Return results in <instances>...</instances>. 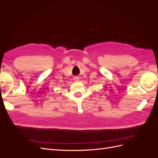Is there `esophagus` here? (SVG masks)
<instances>
[{"label": "esophagus", "mask_w": 158, "mask_h": 158, "mask_svg": "<svg viewBox=\"0 0 158 158\" xmlns=\"http://www.w3.org/2000/svg\"><path fill=\"white\" fill-rule=\"evenodd\" d=\"M74 80L75 81H78V80H79V78H78V77H74Z\"/></svg>", "instance_id": "esophagus-1"}]
</instances>
